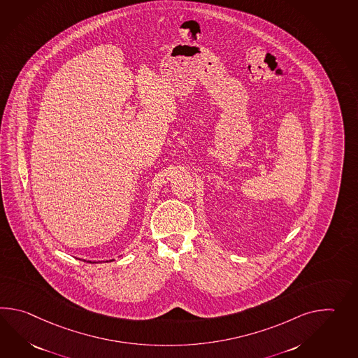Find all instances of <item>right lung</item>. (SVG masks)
<instances>
[{
  "label": "right lung",
  "mask_w": 358,
  "mask_h": 358,
  "mask_svg": "<svg viewBox=\"0 0 358 358\" xmlns=\"http://www.w3.org/2000/svg\"><path fill=\"white\" fill-rule=\"evenodd\" d=\"M111 261H113V259H111Z\"/></svg>",
  "instance_id": "right-lung-1"
}]
</instances>
